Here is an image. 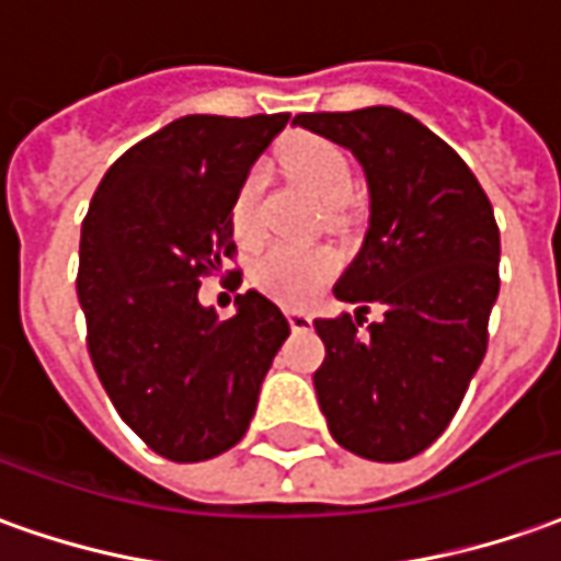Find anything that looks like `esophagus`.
<instances>
[{
	"label": "esophagus",
	"mask_w": 561,
	"mask_h": 561,
	"mask_svg": "<svg viewBox=\"0 0 561 561\" xmlns=\"http://www.w3.org/2000/svg\"><path fill=\"white\" fill-rule=\"evenodd\" d=\"M287 320L293 330H311V323H314L308 311H287Z\"/></svg>",
	"instance_id": "34e87169"
}]
</instances>
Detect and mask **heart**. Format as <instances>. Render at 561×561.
<instances>
[{"mask_svg":"<svg viewBox=\"0 0 561 561\" xmlns=\"http://www.w3.org/2000/svg\"><path fill=\"white\" fill-rule=\"evenodd\" d=\"M287 173L302 185L311 198L327 210H342L354 198V170L345 152L320 137H293L280 152ZM259 192V173L253 170L243 180L234 198V229L250 231L253 226V204ZM335 272V256L320 247H296V243H272L253 262V284L265 289L280 302H308Z\"/></svg>","mask_w":561,"mask_h":561,"instance_id":"1","label":"heart"}]
</instances>
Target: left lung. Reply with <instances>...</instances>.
Returning a JSON list of instances; mask_svg holds the SVG:
<instances>
[{
    "instance_id": "obj_1",
    "label": "left lung",
    "mask_w": 561,
    "mask_h": 561,
    "mask_svg": "<svg viewBox=\"0 0 561 561\" xmlns=\"http://www.w3.org/2000/svg\"><path fill=\"white\" fill-rule=\"evenodd\" d=\"M293 125L360 161L369 229L335 299L357 323L314 320L327 357L314 373L332 439L369 461H405L449 427L489 345L501 234L461 156L393 106L302 112ZM366 304L382 320L363 336Z\"/></svg>"
}]
</instances>
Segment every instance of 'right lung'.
<instances>
[{"label":"right lung","mask_w":561,"mask_h":561,"mask_svg":"<svg viewBox=\"0 0 561 561\" xmlns=\"http://www.w3.org/2000/svg\"><path fill=\"white\" fill-rule=\"evenodd\" d=\"M289 115H185L130 146L96 185L79 243L88 354L125 424L168 461L229 451L287 342L256 289L219 320L201 277L234 256V198ZM234 280L241 274L234 272Z\"/></svg>","instance_id":"right-lung-1"}]
</instances>
